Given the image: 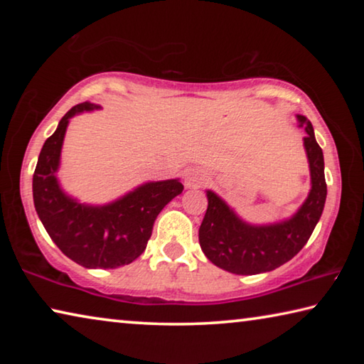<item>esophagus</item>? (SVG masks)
Here are the masks:
<instances>
[{"label":"esophagus","mask_w":364,"mask_h":364,"mask_svg":"<svg viewBox=\"0 0 364 364\" xmlns=\"http://www.w3.org/2000/svg\"><path fill=\"white\" fill-rule=\"evenodd\" d=\"M205 180L207 178L204 171L196 168V170H191L186 175V178H184V184H186V188H200L204 186Z\"/></svg>","instance_id":"obj_1"}]
</instances>
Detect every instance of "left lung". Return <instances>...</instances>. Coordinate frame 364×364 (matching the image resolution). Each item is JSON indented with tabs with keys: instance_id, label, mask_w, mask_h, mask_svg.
Returning a JSON list of instances; mask_svg holds the SVG:
<instances>
[{
	"instance_id": "left-lung-1",
	"label": "left lung",
	"mask_w": 364,
	"mask_h": 364,
	"mask_svg": "<svg viewBox=\"0 0 364 364\" xmlns=\"http://www.w3.org/2000/svg\"><path fill=\"white\" fill-rule=\"evenodd\" d=\"M297 117L306 132L304 143L310 162L311 191L291 220L273 226L245 225L217 194L207 191L208 207L199 228V244L208 260L230 273L258 274L284 264L306 244L321 217L328 194L323 151L311 123L304 115Z\"/></svg>"
}]
</instances>
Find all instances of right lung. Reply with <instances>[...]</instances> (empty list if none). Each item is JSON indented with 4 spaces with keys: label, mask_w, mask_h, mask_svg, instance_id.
I'll list each match as a JSON object with an SVG mask.
<instances>
[{
    "label": "right lung",
    "mask_w": 364,
    "mask_h": 364,
    "mask_svg": "<svg viewBox=\"0 0 364 364\" xmlns=\"http://www.w3.org/2000/svg\"><path fill=\"white\" fill-rule=\"evenodd\" d=\"M97 107L91 102L73 106L43 144L33 173V202L49 237L70 260L85 268H117L143 254L157 215L181 194L183 184L147 183L104 207H86L67 197L54 176L67 123L72 115Z\"/></svg>",
    "instance_id": "obj_1"
}]
</instances>
